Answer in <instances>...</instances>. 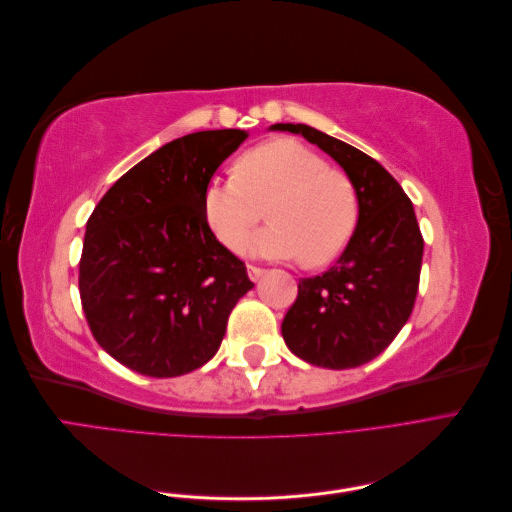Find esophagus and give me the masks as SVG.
<instances>
[{"label":"esophagus","mask_w":512,"mask_h":512,"mask_svg":"<svg viewBox=\"0 0 512 512\" xmlns=\"http://www.w3.org/2000/svg\"><path fill=\"white\" fill-rule=\"evenodd\" d=\"M262 273H265V269L254 267V265H247V275H250V280H252V282H256Z\"/></svg>","instance_id":"esophagus-1"}]
</instances>
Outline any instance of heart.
Here are the masks:
<instances>
[{
  "label": "heart",
  "mask_w": 512,
  "mask_h": 512,
  "mask_svg": "<svg viewBox=\"0 0 512 512\" xmlns=\"http://www.w3.org/2000/svg\"><path fill=\"white\" fill-rule=\"evenodd\" d=\"M265 209L271 224L247 245L252 256L327 265L344 250L356 226L350 179L290 138L243 153L239 175L213 177L203 194L205 220L228 250H239L265 218Z\"/></svg>",
  "instance_id": "b5f03b06"
}]
</instances>
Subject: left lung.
Masks as SVG:
<instances>
[{
    "mask_svg": "<svg viewBox=\"0 0 512 512\" xmlns=\"http://www.w3.org/2000/svg\"><path fill=\"white\" fill-rule=\"evenodd\" d=\"M273 130L301 134L346 170L359 222L333 267L299 282L282 335L299 359L348 369L376 359L408 322L421 280L423 235L412 200L389 170L356 147L303 123Z\"/></svg>",
    "mask_w": 512,
    "mask_h": 512,
    "instance_id": "8db88e82",
    "label": "left lung"
}]
</instances>
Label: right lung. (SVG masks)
<instances>
[{
	"label": "right lung",
	"instance_id": "1",
	"mask_svg": "<svg viewBox=\"0 0 512 512\" xmlns=\"http://www.w3.org/2000/svg\"><path fill=\"white\" fill-rule=\"evenodd\" d=\"M245 138L243 130L181 136L119 177L89 215L83 312L96 342L138 374L175 378L205 365L232 307L254 288L203 211L207 183Z\"/></svg>",
	"mask_w": 512,
	"mask_h": 512
}]
</instances>
